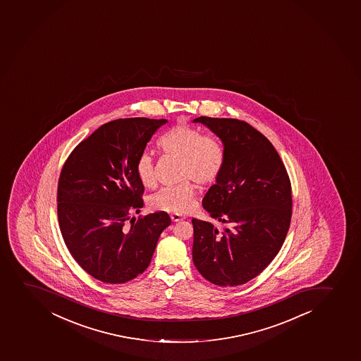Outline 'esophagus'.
<instances>
[{
    "label": "esophagus",
    "mask_w": 361,
    "mask_h": 361,
    "mask_svg": "<svg viewBox=\"0 0 361 361\" xmlns=\"http://www.w3.org/2000/svg\"><path fill=\"white\" fill-rule=\"evenodd\" d=\"M171 221L176 223V221H181V220L185 219V216H180V214H171Z\"/></svg>",
    "instance_id": "obj_1"
}]
</instances>
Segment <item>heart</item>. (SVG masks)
<instances>
[{
    "label": "heart",
    "instance_id": "obj_1",
    "mask_svg": "<svg viewBox=\"0 0 361 361\" xmlns=\"http://www.w3.org/2000/svg\"><path fill=\"white\" fill-rule=\"evenodd\" d=\"M162 150L181 159L180 178H190L202 186L216 183L223 171L225 155L221 145L214 138L204 137L202 133L188 126L178 124L171 128L159 141ZM136 175L145 187L157 183L154 161L145 152L136 162ZM195 186L190 181L164 187L154 194L149 206L154 211L185 214L190 212L195 202Z\"/></svg>",
    "mask_w": 361,
    "mask_h": 361
}]
</instances>
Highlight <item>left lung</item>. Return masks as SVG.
<instances>
[{"label":"left lung","instance_id":"1","mask_svg":"<svg viewBox=\"0 0 361 361\" xmlns=\"http://www.w3.org/2000/svg\"><path fill=\"white\" fill-rule=\"evenodd\" d=\"M223 143V171L202 200L231 228L192 219L193 262L220 286H240L259 275L282 247L291 220V185L271 142L239 119L197 117Z\"/></svg>","mask_w":361,"mask_h":361}]
</instances>
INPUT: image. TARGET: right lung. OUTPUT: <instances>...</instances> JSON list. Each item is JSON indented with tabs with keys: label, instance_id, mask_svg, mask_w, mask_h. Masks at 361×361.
<instances>
[{
	"label": "right lung",
	"instance_id": "right-lung-1",
	"mask_svg": "<svg viewBox=\"0 0 361 361\" xmlns=\"http://www.w3.org/2000/svg\"><path fill=\"white\" fill-rule=\"evenodd\" d=\"M167 119L119 118L105 123L71 152L58 183V219L75 262L101 282L118 284L148 268L167 213L130 220L143 207L145 186L136 162Z\"/></svg>",
	"mask_w": 361,
	"mask_h": 361
}]
</instances>
